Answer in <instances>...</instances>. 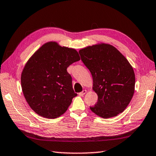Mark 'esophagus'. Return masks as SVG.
<instances>
[{"label":"esophagus","mask_w":156,"mask_h":156,"mask_svg":"<svg viewBox=\"0 0 156 156\" xmlns=\"http://www.w3.org/2000/svg\"><path fill=\"white\" fill-rule=\"evenodd\" d=\"M87 90H83L82 91V92H80L78 94H79V95H80V96H83V95H84L85 94L87 93Z\"/></svg>","instance_id":"obj_1"}]
</instances>
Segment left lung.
<instances>
[{
    "mask_svg": "<svg viewBox=\"0 0 156 156\" xmlns=\"http://www.w3.org/2000/svg\"><path fill=\"white\" fill-rule=\"evenodd\" d=\"M81 60L93 76V90L98 101L90 110L103 118L116 116L132 99L135 75L132 66L116 48L99 43L79 51Z\"/></svg>",
    "mask_w": 156,
    "mask_h": 156,
    "instance_id": "obj_1",
    "label": "left lung"
}]
</instances>
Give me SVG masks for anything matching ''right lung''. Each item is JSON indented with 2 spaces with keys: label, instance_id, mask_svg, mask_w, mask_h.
<instances>
[{
  "label": "right lung",
  "instance_id": "obj_1",
  "mask_svg": "<svg viewBox=\"0 0 156 156\" xmlns=\"http://www.w3.org/2000/svg\"><path fill=\"white\" fill-rule=\"evenodd\" d=\"M80 59L74 48L48 42L34 53L21 76L24 97L41 116L54 119L65 113L77 96L67 68Z\"/></svg>",
  "mask_w": 156,
  "mask_h": 156
}]
</instances>
